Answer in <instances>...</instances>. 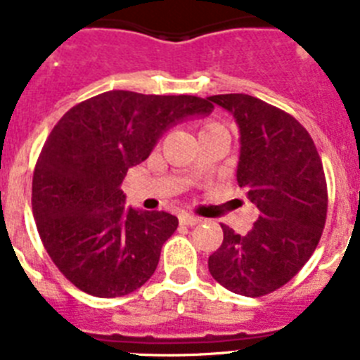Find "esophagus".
Returning <instances> with one entry per match:
<instances>
[{"instance_id": "esophagus-1", "label": "esophagus", "mask_w": 360, "mask_h": 360, "mask_svg": "<svg viewBox=\"0 0 360 360\" xmlns=\"http://www.w3.org/2000/svg\"><path fill=\"white\" fill-rule=\"evenodd\" d=\"M178 219H180V224H182V225H187V227H193V225H198L200 221H202V219L196 218V216L186 214V212H184V214L178 216Z\"/></svg>"}]
</instances>
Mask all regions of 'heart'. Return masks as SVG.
<instances>
[{
	"label": "heart",
	"mask_w": 360,
	"mask_h": 360,
	"mask_svg": "<svg viewBox=\"0 0 360 360\" xmlns=\"http://www.w3.org/2000/svg\"><path fill=\"white\" fill-rule=\"evenodd\" d=\"M209 128H221V126H219V124H207V126H205V129H209Z\"/></svg>",
	"instance_id": "heart-1"
}]
</instances>
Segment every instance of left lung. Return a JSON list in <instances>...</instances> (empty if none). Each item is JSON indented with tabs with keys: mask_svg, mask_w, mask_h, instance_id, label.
I'll return each instance as SVG.
<instances>
[{
	"mask_svg": "<svg viewBox=\"0 0 360 360\" xmlns=\"http://www.w3.org/2000/svg\"><path fill=\"white\" fill-rule=\"evenodd\" d=\"M207 98L236 120V180L257 209L245 236L221 225L209 272L227 290L259 297L290 281L319 243L328 207L323 164L307 129L285 111L245 94Z\"/></svg>",
	"mask_w": 360,
	"mask_h": 360,
	"instance_id": "left-lung-1",
	"label": "left lung"
}]
</instances>
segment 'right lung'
I'll return each mask as SVG.
<instances>
[{"label": "right lung", "mask_w": 360, "mask_h": 360, "mask_svg": "<svg viewBox=\"0 0 360 360\" xmlns=\"http://www.w3.org/2000/svg\"><path fill=\"white\" fill-rule=\"evenodd\" d=\"M212 110L193 95L113 90L73 106L56 124L34 171L32 211L44 249L75 287L119 297L151 278L178 218L126 207L120 186L165 131Z\"/></svg>", "instance_id": "1"}]
</instances>
